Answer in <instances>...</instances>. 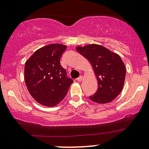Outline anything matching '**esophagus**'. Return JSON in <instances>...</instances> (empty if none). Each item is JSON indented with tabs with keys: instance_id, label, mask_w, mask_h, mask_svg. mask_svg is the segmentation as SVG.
Wrapping results in <instances>:
<instances>
[{
	"instance_id": "34e87169",
	"label": "esophagus",
	"mask_w": 149,
	"mask_h": 149,
	"mask_svg": "<svg viewBox=\"0 0 149 149\" xmlns=\"http://www.w3.org/2000/svg\"><path fill=\"white\" fill-rule=\"evenodd\" d=\"M83 76H80V77H79L78 78H77V80L78 82H80V81H82V80H83Z\"/></svg>"
}]
</instances>
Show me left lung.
Masks as SVG:
<instances>
[{"instance_id":"1","label":"left lung","mask_w":149,"mask_h":149,"mask_svg":"<svg viewBox=\"0 0 149 149\" xmlns=\"http://www.w3.org/2000/svg\"><path fill=\"white\" fill-rule=\"evenodd\" d=\"M76 49L90 62L98 82V89L89 97L90 100L98 104L114 100L122 91L125 80L126 67L121 57L96 44L78 46Z\"/></svg>"}]
</instances>
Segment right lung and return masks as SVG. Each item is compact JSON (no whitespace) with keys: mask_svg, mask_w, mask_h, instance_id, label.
I'll use <instances>...</instances> for the list:
<instances>
[{"mask_svg":"<svg viewBox=\"0 0 149 149\" xmlns=\"http://www.w3.org/2000/svg\"><path fill=\"white\" fill-rule=\"evenodd\" d=\"M67 48L61 44H50L39 48L25 62V82L30 94L37 102L54 107L66 97L73 83L66 77L60 58Z\"/></svg>","mask_w":149,"mask_h":149,"instance_id":"add662e5","label":"right lung"}]
</instances>
